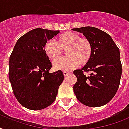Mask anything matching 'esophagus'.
<instances>
[{
  "label": "esophagus",
  "mask_w": 129,
  "mask_h": 129,
  "mask_svg": "<svg viewBox=\"0 0 129 129\" xmlns=\"http://www.w3.org/2000/svg\"><path fill=\"white\" fill-rule=\"evenodd\" d=\"M63 74L64 76H67L68 74H69V72H67V71H63Z\"/></svg>",
  "instance_id": "obj_1"
}]
</instances>
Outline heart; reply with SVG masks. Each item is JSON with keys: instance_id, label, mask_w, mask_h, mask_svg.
<instances>
[{"instance_id": "obj_1", "label": "heart", "mask_w": 129, "mask_h": 129, "mask_svg": "<svg viewBox=\"0 0 129 129\" xmlns=\"http://www.w3.org/2000/svg\"><path fill=\"white\" fill-rule=\"evenodd\" d=\"M62 50H66L67 57L53 64L55 70L69 71L76 68L79 64L84 66L90 60L93 53L92 45L89 39L81 38L73 31H66L57 38V43L53 40L47 41L44 52L51 60H56L61 57Z\"/></svg>"}]
</instances>
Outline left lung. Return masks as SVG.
I'll use <instances>...</instances> for the list:
<instances>
[{"label":"left lung","mask_w":129,"mask_h":129,"mask_svg":"<svg viewBox=\"0 0 129 129\" xmlns=\"http://www.w3.org/2000/svg\"><path fill=\"white\" fill-rule=\"evenodd\" d=\"M82 33L92 45V56L88 64L73 72L77 81L73 86L80 102L88 107H100L114 97L122 74L120 52L111 37L94 27L73 28ZM88 72V76L83 73Z\"/></svg>","instance_id":"1"}]
</instances>
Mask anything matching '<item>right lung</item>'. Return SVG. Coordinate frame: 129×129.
<instances>
[{"label": "right lung", "mask_w": 129, "mask_h": 129, "mask_svg": "<svg viewBox=\"0 0 129 129\" xmlns=\"http://www.w3.org/2000/svg\"><path fill=\"white\" fill-rule=\"evenodd\" d=\"M60 32L36 28L17 41L9 60V79L16 98L22 106L40 110L56 99L64 80L58 70L49 73L52 64L44 52L47 41Z\"/></svg>", "instance_id": "1"}]
</instances>
